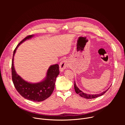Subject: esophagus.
Segmentation results:
<instances>
[{
    "label": "esophagus",
    "mask_w": 125,
    "mask_h": 125,
    "mask_svg": "<svg viewBox=\"0 0 125 125\" xmlns=\"http://www.w3.org/2000/svg\"><path fill=\"white\" fill-rule=\"evenodd\" d=\"M70 66V64L67 60L62 61L59 64V69L61 72H63L64 70L68 67Z\"/></svg>",
    "instance_id": "34e87169"
}]
</instances>
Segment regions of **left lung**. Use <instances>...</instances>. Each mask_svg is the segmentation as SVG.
<instances>
[{"label":"left lung","instance_id":"left-lung-1","mask_svg":"<svg viewBox=\"0 0 125 125\" xmlns=\"http://www.w3.org/2000/svg\"><path fill=\"white\" fill-rule=\"evenodd\" d=\"M74 88H75V90L76 93L77 94H79L80 96H81L82 97H83V98H87V99H93V98H96V97H97L98 96H102V95H103L107 91L109 90V88L110 87H109L108 89H107L106 91H104L103 92H102V93H101L100 94H85V93H83L82 91H81L80 90V89L78 88V87L77 86L75 81V83H74Z\"/></svg>","mask_w":125,"mask_h":125}]
</instances>
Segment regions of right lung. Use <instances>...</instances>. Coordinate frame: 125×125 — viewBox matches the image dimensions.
I'll list each match as a JSON object with an SVG mask.
<instances>
[{
  "instance_id": "right-lung-1",
  "label": "right lung",
  "mask_w": 125,
  "mask_h": 125,
  "mask_svg": "<svg viewBox=\"0 0 125 125\" xmlns=\"http://www.w3.org/2000/svg\"><path fill=\"white\" fill-rule=\"evenodd\" d=\"M30 35L23 40L14 50L12 61V78L17 92L25 98L34 102H40L48 98L52 94L55 86L56 79L59 74V65H51L48 69L45 78L41 82L32 83L24 80L16 73L14 66V56L16 50L25 41L32 38Z\"/></svg>"
}]
</instances>
